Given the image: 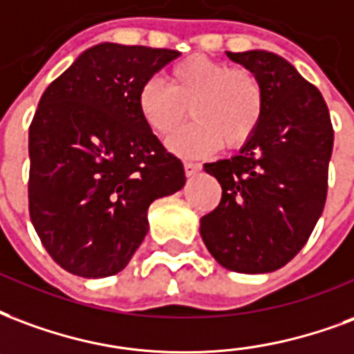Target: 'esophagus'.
Masks as SVG:
<instances>
[{
    "mask_svg": "<svg viewBox=\"0 0 354 354\" xmlns=\"http://www.w3.org/2000/svg\"><path fill=\"white\" fill-rule=\"evenodd\" d=\"M184 170L187 176H195V174H198V170H201V165L198 163H184Z\"/></svg>",
    "mask_w": 354,
    "mask_h": 354,
    "instance_id": "obj_1",
    "label": "esophagus"
}]
</instances>
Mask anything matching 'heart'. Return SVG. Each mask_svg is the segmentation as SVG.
I'll return each mask as SVG.
<instances>
[{
	"label": "heart",
	"instance_id": "b5f03b06",
	"mask_svg": "<svg viewBox=\"0 0 354 354\" xmlns=\"http://www.w3.org/2000/svg\"><path fill=\"white\" fill-rule=\"evenodd\" d=\"M138 112L148 129L169 137L187 116L195 122L169 140L178 156L203 157L221 144L240 148L264 116L263 84L251 71L206 56L185 57L167 73V84L151 78L137 97Z\"/></svg>",
	"mask_w": 354,
	"mask_h": 354
}]
</instances>
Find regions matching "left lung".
Wrapping results in <instances>:
<instances>
[{"label":"left lung","mask_w":354,"mask_h":354,"mask_svg":"<svg viewBox=\"0 0 354 354\" xmlns=\"http://www.w3.org/2000/svg\"><path fill=\"white\" fill-rule=\"evenodd\" d=\"M261 80L264 116L238 156L206 163L221 203L201 219L212 257L240 274L281 268L323 214L334 129L321 91L274 52H227Z\"/></svg>","instance_id":"1"}]
</instances>
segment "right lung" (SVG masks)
Segmentation results:
<instances>
[{
	"mask_svg": "<svg viewBox=\"0 0 354 354\" xmlns=\"http://www.w3.org/2000/svg\"><path fill=\"white\" fill-rule=\"evenodd\" d=\"M178 50L101 43L39 101L30 125V216L62 268L109 277L148 234V208L184 187L182 161L138 112L144 82Z\"/></svg>",
	"mask_w": 354,
	"mask_h": 354,
	"instance_id": "right-lung-1",
	"label": "right lung"
}]
</instances>
